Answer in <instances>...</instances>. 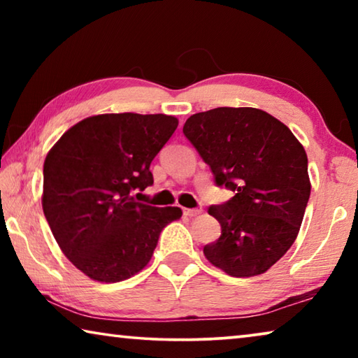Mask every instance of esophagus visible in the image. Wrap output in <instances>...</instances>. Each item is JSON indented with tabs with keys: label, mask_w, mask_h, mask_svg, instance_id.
Segmentation results:
<instances>
[{
	"label": "esophagus",
	"mask_w": 358,
	"mask_h": 358,
	"mask_svg": "<svg viewBox=\"0 0 358 358\" xmlns=\"http://www.w3.org/2000/svg\"><path fill=\"white\" fill-rule=\"evenodd\" d=\"M183 213L186 215V216H189V217H194V216H199L202 213V210L201 208H185L183 210Z\"/></svg>",
	"instance_id": "obj_1"
}]
</instances>
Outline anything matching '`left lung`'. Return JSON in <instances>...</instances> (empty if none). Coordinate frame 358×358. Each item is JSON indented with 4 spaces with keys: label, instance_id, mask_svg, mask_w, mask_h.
I'll use <instances>...</instances> for the list:
<instances>
[{
    "label": "left lung",
    "instance_id": "8db88e82",
    "mask_svg": "<svg viewBox=\"0 0 358 358\" xmlns=\"http://www.w3.org/2000/svg\"><path fill=\"white\" fill-rule=\"evenodd\" d=\"M183 134L216 185L235 194L208 208L221 237L203 246L205 257L235 278L265 273L299 235L311 192L305 148L286 124L252 107L191 115Z\"/></svg>",
    "mask_w": 358,
    "mask_h": 358
}]
</instances>
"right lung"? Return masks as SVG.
<instances>
[{
  "mask_svg": "<svg viewBox=\"0 0 358 358\" xmlns=\"http://www.w3.org/2000/svg\"><path fill=\"white\" fill-rule=\"evenodd\" d=\"M171 115L104 113L72 126L44 162L42 210L58 246L82 273L120 282L150 262L181 208L136 202L150 164L177 129Z\"/></svg>",
  "mask_w": 358,
  "mask_h": 358,
  "instance_id": "obj_1",
  "label": "right lung"
}]
</instances>
